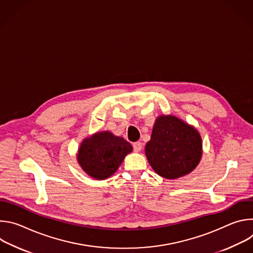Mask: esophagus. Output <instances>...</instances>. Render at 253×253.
Returning a JSON list of instances; mask_svg holds the SVG:
<instances>
[{
	"mask_svg": "<svg viewBox=\"0 0 253 253\" xmlns=\"http://www.w3.org/2000/svg\"><path fill=\"white\" fill-rule=\"evenodd\" d=\"M133 149L135 152H139L142 149V143L141 142H135L133 144Z\"/></svg>",
	"mask_w": 253,
	"mask_h": 253,
	"instance_id": "obj_1",
	"label": "esophagus"
}]
</instances>
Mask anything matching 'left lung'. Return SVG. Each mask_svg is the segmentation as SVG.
I'll return each instance as SVG.
<instances>
[{"mask_svg": "<svg viewBox=\"0 0 253 253\" xmlns=\"http://www.w3.org/2000/svg\"><path fill=\"white\" fill-rule=\"evenodd\" d=\"M154 171L167 179L190 173L202 156V142L197 130L175 116L159 117L145 147Z\"/></svg>", "mask_w": 253, "mask_h": 253, "instance_id": "obj_1", "label": "left lung"}]
</instances>
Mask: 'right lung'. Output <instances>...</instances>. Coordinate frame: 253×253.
Here are the masks:
<instances>
[{
	"label": "right lung",
	"instance_id": "obj_1",
	"mask_svg": "<svg viewBox=\"0 0 253 253\" xmlns=\"http://www.w3.org/2000/svg\"><path fill=\"white\" fill-rule=\"evenodd\" d=\"M132 146L122 137L100 132L83 141L78 161L83 170L95 179H106L118 169Z\"/></svg>",
	"mask_w": 253,
	"mask_h": 253
}]
</instances>
